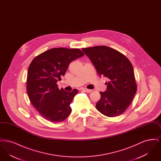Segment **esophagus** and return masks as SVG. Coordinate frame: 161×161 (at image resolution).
<instances>
[{"label": "esophagus", "mask_w": 161, "mask_h": 161, "mask_svg": "<svg viewBox=\"0 0 161 161\" xmlns=\"http://www.w3.org/2000/svg\"><path fill=\"white\" fill-rule=\"evenodd\" d=\"M83 91H84V92H88V93H90V92H91V91H92V90L88 89H83Z\"/></svg>", "instance_id": "34e87169"}]
</instances>
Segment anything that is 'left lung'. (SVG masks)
Instances as JSON below:
<instances>
[{"mask_svg": "<svg viewBox=\"0 0 161 161\" xmlns=\"http://www.w3.org/2000/svg\"><path fill=\"white\" fill-rule=\"evenodd\" d=\"M100 76L108 78L107 91L100 92L97 109L108 117L123 114L130 106L137 91L133 68L129 60L119 51L106 46L82 48Z\"/></svg>", "mask_w": 161, "mask_h": 161, "instance_id": "1", "label": "left lung"}]
</instances>
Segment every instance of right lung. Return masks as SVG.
Instances as JSON below:
<instances>
[{
	"instance_id": "add662e5",
	"label": "right lung",
	"mask_w": 161,
	"mask_h": 161,
	"mask_svg": "<svg viewBox=\"0 0 161 161\" xmlns=\"http://www.w3.org/2000/svg\"><path fill=\"white\" fill-rule=\"evenodd\" d=\"M83 55L79 49L58 47L39 54L31 61L27 93L33 106L46 120L59 123L70 114V104L78 91L59 89L57 83L64 75L70 63Z\"/></svg>"
}]
</instances>
